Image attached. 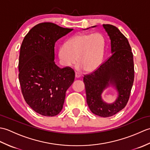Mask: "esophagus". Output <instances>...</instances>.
<instances>
[{
  "mask_svg": "<svg viewBox=\"0 0 150 150\" xmlns=\"http://www.w3.org/2000/svg\"><path fill=\"white\" fill-rule=\"evenodd\" d=\"M81 74L80 73H77V72H75V77L76 78H79L81 77Z\"/></svg>",
  "mask_w": 150,
  "mask_h": 150,
  "instance_id": "esophagus-1",
  "label": "esophagus"
}]
</instances>
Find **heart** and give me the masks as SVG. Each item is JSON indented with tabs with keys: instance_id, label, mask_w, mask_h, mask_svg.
Returning <instances> with one entry per match:
<instances>
[{
	"instance_id": "b5f03b06",
	"label": "heart",
	"mask_w": 150,
	"mask_h": 150,
	"mask_svg": "<svg viewBox=\"0 0 150 150\" xmlns=\"http://www.w3.org/2000/svg\"><path fill=\"white\" fill-rule=\"evenodd\" d=\"M104 47L105 39L101 33L75 35L59 47L60 63L70 67L78 61L77 69L93 72L103 62Z\"/></svg>"
}]
</instances>
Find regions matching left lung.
<instances>
[{
    "label": "left lung",
    "instance_id": "1",
    "mask_svg": "<svg viewBox=\"0 0 150 150\" xmlns=\"http://www.w3.org/2000/svg\"><path fill=\"white\" fill-rule=\"evenodd\" d=\"M103 26L110 37L112 54L95 71L84 75L83 81L87 104L91 112L109 117L122 110L128 103L134 81V63L127 38L113 25ZM110 85L118 91V97L112 104L106 103L101 97L103 91Z\"/></svg>",
    "mask_w": 150,
    "mask_h": 150
}]
</instances>
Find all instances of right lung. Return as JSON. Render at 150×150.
Here are the masks:
<instances>
[{
    "label": "right lung",
    "mask_w": 150,
    "mask_h": 150,
    "mask_svg": "<svg viewBox=\"0 0 150 150\" xmlns=\"http://www.w3.org/2000/svg\"><path fill=\"white\" fill-rule=\"evenodd\" d=\"M72 30L42 22L31 28L22 42L18 60L22 93L42 115L53 117L61 111L66 92L74 81V70L60 68L54 61L56 41Z\"/></svg>",
    "instance_id": "obj_1"
}]
</instances>
